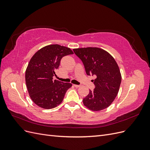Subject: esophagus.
Wrapping results in <instances>:
<instances>
[{
    "label": "esophagus",
    "mask_w": 150,
    "mask_h": 150,
    "mask_svg": "<svg viewBox=\"0 0 150 150\" xmlns=\"http://www.w3.org/2000/svg\"><path fill=\"white\" fill-rule=\"evenodd\" d=\"M74 86H75L76 88H79L81 86V85H77V84H74Z\"/></svg>",
    "instance_id": "1"
}]
</instances>
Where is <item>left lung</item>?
Instances as JSON below:
<instances>
[{
    "label": "left lung",
    "mask_w": 150,
    "mask_h": 150,
    "mask_svg": "<svg viewBox=\"0 0 150 150\" xmlns=\"http://www.w3.org/2000/svg\"><path fill=\"white\" fill-rule=\"evenodd\" d=\"M82 61L86 74L96 76L92 80L94 89L83 99V104L89 110L98 111L108 108L119 91L121 75L115 59L108 52L98 47L73 49Z\"/></svg>",
    "instance_id": "1"
}]
</instances>
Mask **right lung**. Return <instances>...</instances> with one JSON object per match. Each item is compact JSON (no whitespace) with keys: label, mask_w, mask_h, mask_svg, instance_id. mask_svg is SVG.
<instances>
[{"label":"right lung","mask_w":150,"mask_h":150,"mask_svg":"<svg viewBox=\"0 0 150 150\" xmlns=\"http://www.w3.org/2000/svg\"><path fill=\"white\" fill-rule=\"evenodd\" d=\"M73 52L58 44L45 46L34 54L25 71V83L33 102L44 109H52L61 104L67 90L72 86L69 83L53 79L61 59Z\"/></svg>","instance_id":"1"}]
</instances>
